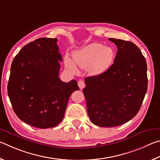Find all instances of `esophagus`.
Instances as JSON below:
<instances>
[{"label":"esophagus","instance_id":"esophagus-1","mask_svg":"<svg viewBox=\"0 0 160 160\" xmlns=\"http://www.w3.org/2000/svg\"><path fill=\"white\" fill-rule=\"evenodd\" d=\"M78 87H79L81 90H82V89H83V88L85 87V83H84V82H83V81H78Z\"/></svg>","mask_w":160,"mask_h":160}]
</instances>
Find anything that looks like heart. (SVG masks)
<instances>
[{"label": "heart", "mask_w": 160, "mask_h": 160, "mask_svg": "<svg viewBox=\"0 0 160 160\" xmlns=\"http://www.w3.org/2000/svg\"><path fill=\"white\" fill-rule=\"evenodd\" d=\"M114 58V51L110 46L93 43L86 46L73 53L72 60L68 55L64 57V64L67 68L77 72L78 66L88 68L92 75H100L107 70Z\"/></svg>", "instance_id": "b5f03b06"}]
</instances>
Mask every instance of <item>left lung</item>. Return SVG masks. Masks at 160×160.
I'll return each instance as SVG.
<instances>
[{
  "label": "left lung",
  "instance_id": "left-lung-1",
  "mask_svg": "<svg viewBox=\"0 0 160 160\" xmlns=\"http://www.w3.org/2000/svg\"><path fill=\"white\" fill-rule=\"evenodd\" d=\"M117 46L114 63L102 74L85 78L83 89L91 122L101 127L122 125L135 117L148 89L147 63L131 41L109 38Z\"/></svg>",
  "mask_w": 160,
  "mask_h": 160
}]
</instances>
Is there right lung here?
<instances>
[{
	"instance_id": "1",
	"label": "right lung",
	"mask_w": 160,
	"mask_h": 160,
	"mask_svg": "<svg viewBox=\"0 0 160 160\" xmlns=\"http://www.w3.org/2000/svg\"><path fill=\"white\" fill-rule=\"evenodd\" d=\"M58 38L30 42L14 58L8 84L13 110L27 124L39 128L58 126L63 119L69 97L79 88L75 79L59 78L62 55Z\"/></svg>"
}]
</instances>
